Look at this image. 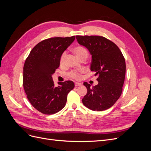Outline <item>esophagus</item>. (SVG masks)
Here are the masks:
<instances>
[{
	"label": "esophagus",
	"mask_w": 151,
	"mask_h": 151,
	"mask_svg": "<svg viewBox=\"0 0 151 151\" xmlns=\"http://www.w3.org/2000/svg\"><path fill=\"white\" fill-rule=\"evenodd\" d=\"M80 86H81V83H75V86H76V87Z\"/></svg>",
	"instance_id": "34e87169"
}]
</instances>
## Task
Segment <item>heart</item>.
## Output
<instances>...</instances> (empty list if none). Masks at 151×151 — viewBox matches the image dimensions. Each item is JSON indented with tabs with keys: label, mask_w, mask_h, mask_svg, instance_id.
<instances>
[{
	"label": "heart",
	"mask_w": 151,
	"mask_h": 151,
	"mask_svg": "<svg viewBox=\"0 0 151 151\" xmlns=\"http://www.w3.org/2000/svg\"><path fill=\"white\" fill-rule=\"evenodd\" d=\"M73 52L81 60L83 59H86L88 57V51L87 49L82 45H77L72 49ZM67 57V52H63L60 55V63L61 65H63L65 63V59ZM85 70L84 69H81L79 70H73L68 72V76L71 79L74 80H80L81 78V74L83 73Z\"/></svg>",
	"instance_id": "obj_1"
}]
</instances>
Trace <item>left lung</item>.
Returning a JSON list of instances; mask_svg holds the SVG:
<instances>
[{
    "label": "left lung",
    "instance_id": "1",
    "mask_svg": "<svg viewBox=\"0 0 151 151\" xmlns=\"http://www.w3.org/2000/svg\"><path fill=\"white\" fill-rule=\"evenodd\" d=\"M78 43L92 55L91 70L98 76V85L91 88L84 83L88 93L82 99L85 106L93 111L111 108L122 93L125 77V60L120 48L101 36H76Z\"/></svg>",
    "mask_w": 151,
    "mask_h": 151
}]
</instances>
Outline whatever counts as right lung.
Instances as JSON below:
<instances>
[{
  "label": "right lung",
  "instance_id": "1",
  "mask_svg": "<svg viewBox=\"0 0 151 151\" xmlns=\"http://www.w3.org/2000/svg\"><path fill=\"white\" fill-rule=\"evenodd\" d=\"M71 37L44 40L31 50L23 67V87L29 101L45 115H52L65 106L68 93L74 88L71 81L55 86L52 75L60 65V55L74 42Z\"/></svg>",
  "mask_w": 151,
  "mask_h": 151
}]
</instances>
